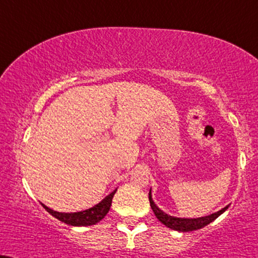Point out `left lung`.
I'll return each mask as SVG.
<instances>
[{
  "label": "left lung",
  "instance_id": "8db88e82",
  "mask_svg": "<svg viewBox=\"0 0 258 258\" xmlns=\"http://www.w3.org/2000/svg\"><path fill=\"white\" fill-rule=\"evenodd\" d=\"M149 200H150V206H151L153 213L155 216L157 217V219L161 221L162 224H164L165 226L169 227L171 230H176L180 231V232H189V231H195L199 229H202L206 225L212 223L214 219H217L218 217L220 216L221 213H224L225 211L229 208V206L224 207L223 210H220L217 213L211 214V216L207 217H202V218H197V219H184V218H175L169 216V214L164 213V212L159 210V208L156 206L155 202H153L152 198H151V190L149 193Z\"/></svg>",
  "mask_w": 258,
  "mask_h": 258
}]
</instances>
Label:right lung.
<instances>
[{
	"label": "right lung",
	"mask_w": 258,
	"mask_h": 258,
	"mask_svg": "<svg viewBox=\"0 0 258 258\" xmlns=\"http://www.w3.org/2000/svg\"><path fill=\"white\" fill-rule=\"evenodd\" d=\"M115 191L116 189L112 191L108 197L103 199L100 204H97L96 206L82 212H76V213H60V212H56L46 207L44 204L41 205L51 216H53L56 219L60 220L61 223L71 225V226H90V225H95L96 223H99L100 220H102L106 217L110 206H112V199L114 194H115Z\"/></svg>",
	"instance_id": "1"
}]
</instances>
